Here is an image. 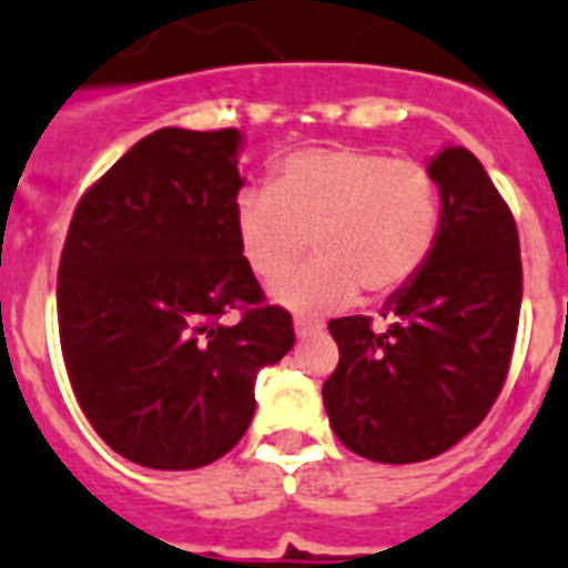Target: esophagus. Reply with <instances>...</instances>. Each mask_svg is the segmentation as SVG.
Returning a JSON list of instances; mask_svg holds the SVG:
<instances>
[{
    "label": "esophagus",
    "instance_id": "esophagus-1",
    "mask_svg": "<svg viewBox=\"0 0 568 568\" xmlns=\"http://www.w3.org/2000/svg\"><path fill=\"white\" fill-rule=\"evenodd\" d=\"M293 324H295V336L298 338H307V336H313V333H322V327H324L322 318H310V316H298Z\"/></svg>",
    "mask_w": 568,
    "mask_h": 568
}]
</instances>
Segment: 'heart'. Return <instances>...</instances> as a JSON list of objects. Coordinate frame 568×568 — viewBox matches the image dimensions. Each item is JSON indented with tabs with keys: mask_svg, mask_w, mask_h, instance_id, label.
<instances>
[{
	"mask_svg": "<svg viewBox=\"0 0 568 568\" xmlns=\"http://www.w3.org/2000/svg\"><path fill=\"white\" fill-rule=\"evenodd\" d=\"M443 232V183L423 160L362 145H307L273 163L270 189L235 201V235L258 278L286 272L314 237L316 260L275 281L278 304L304 313L402 290Z\"/></svg>",
	"mask_w": 568,
	"mask_h": 568,
	"instance_id": "heart-1",
	"label": "heart"
}]
</instances>
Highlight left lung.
I'll list each match as a JSON object with an SVG mask.
<instances>
[{
  "label": "left lung",
  "instance_id": "1",
  "mask_svg": "<svg viewBox=\"0 0 568 568\" xmlns=\"http://www.w3.org/2000/svg\"><path fill=\"white\" fill-rule=\"evenodd\" d=\"M430 169L443 183V232L428 264L367 316L333 318L338 365L324 382L331 425L373 463H423L471 434L506 385L523 302L515 215L483 163L450 145Z\"/></svg>",
  "mask_w": 568,
  "mask_h": 568
}]
</instances>
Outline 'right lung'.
Masks as SVG:
<instances>
[{
  "label": "right lung",
  "instance_id": "right-lung-1",
  "mask_svg": "<svg viewBox=\"0 0 568 568\" xmlns=\"http://www.w3.org/2000/svg\"><path fill=\"white\" fill-rule=\"evenodd\" d=\"M237 129H158L77 203L57 318L82 414L145 468L215 463L250 428L255 376L295 344L235 235ZM230 308L242 318L221 323Z\"/></svg>",
  "mask_w": 568,
  "mask_h": 568
}]
</instances>
